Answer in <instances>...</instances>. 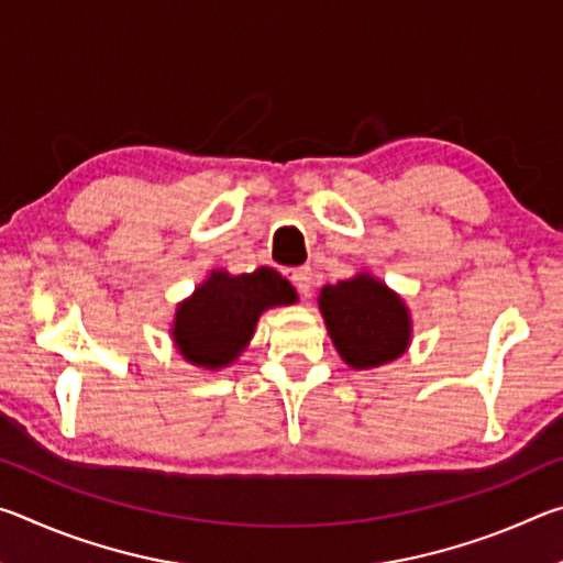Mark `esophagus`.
<instances>
[{
  "label": "esophagus",
  "mask_w": 563,
  "mask_h": 563,
  "mask_svg": "<svg viewBox=\"0 0 563 563\" xmlns=\"http://www.w3.org/2000/svg\"><path fill=\"white\" fill-rule=\"evenodd\" d=\"M290 280H292L295 288H298L305 295V298H308L310 290H312V271L310 268H292Z\"/></svg>",
  "instance_id": "34e87169"
}]
</instances>
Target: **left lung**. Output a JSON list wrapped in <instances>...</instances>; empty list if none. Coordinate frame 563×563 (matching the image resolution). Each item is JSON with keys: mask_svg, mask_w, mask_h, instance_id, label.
I'll use <instances>...</instances> for the list:
<instances>
[{"mask_svg": "<svg viewBox=\"0 0 563 563\" xmlns=\"http://www.w3.org/2000/svg\"><path fill=\"white\" fill-rule=\"evenodd\" d=\"M318 308L332 345L352 369L387 365L412 342V316L402 295L369 271L322 285Z\"/></svg>", "mask_w": 563, "mask_h": 563, "instance_id": "obj_1", "label": "left lung"}]
</instances>
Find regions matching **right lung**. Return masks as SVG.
Segmentation results:
<instances>
[{
  "label": "right lung",
  "mask_w": 563,
  "mask_h": 563,
  "mask_svg": "<svg viewBox=\"0 0 563 563\" xmlns=\"http://www.w3.org/2000/svg\"><path fill=\"white\" fill-rule=\"evenodd\" d=\"M292 302H298V292L268 265L241 275L216 268L176 305L170 340L190 365L218 373L251 345L265 310Z\"/></svg>",
  "instance_id": "obj_1"
}]
</instances>
